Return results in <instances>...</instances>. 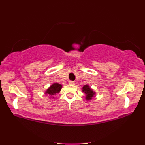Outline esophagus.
<instances>
[{
    "instance_id": "obj_1",
    "label": "esophagus",
    "mask_w": 145,
    "mask_h": 145,
    "mask_svg": "<svg viewBox=\"0 0 145 145\" xmlns=\"http://www.w3.org/2000/svg\"><path fill=\"white\" fill-rule=\"evenodd\" d=\"M69 84H74V82L71 81V80H70V81H69Z\"/></svg>"
}]
</instances>
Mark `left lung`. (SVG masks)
<instances>
[{
  "label": "left lung",
  "mask_w": 145,
  "mask_h": 145,
  "mask_svg": "<svg viewBox=\"0 0 145 145\" xmlns=\"http://www.w3.org/2000/svg\"><path fill=\"white\" fill-rule=\"evenodd\" d=\"M82 91L86 94V100H87V101H91L96 94L95 91L88 84L83 86V88H82Z\"/></svg>",
  "instance_id": "1"
}]
</instances>
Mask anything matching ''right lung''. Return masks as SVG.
Here are the masks:
<instances>
[{
    "mask_svg": "<svg viewBox=\"0 0 145 145\" xmlns=\"http://www.w3.org/2000/svg\"><path fill=\"white\" fill-rule=\"evenodd\" d=\"M62 88V85L58 83H53L49 88H48L46 91L44 92V94L47 95L48 96H53L60 92ZM49 98L54 99V97H50Z\"/></svg>",
    "mask_w": 145,
    "mask_h": 145,
    "instance_id": "1",
    "label": "right lung"
}]
</instances>
